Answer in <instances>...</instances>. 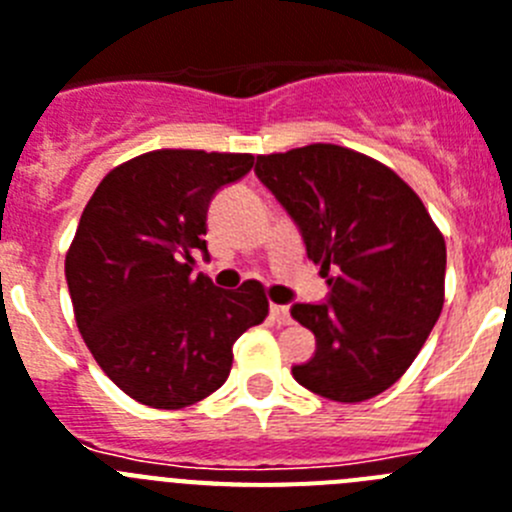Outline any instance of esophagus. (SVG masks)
<instances>
[{
  "label": "esophagus",
  "mask_w": 512,
  "mask_h": 512,
  "mask_svg": "<svg viewBox=\"0 0 512 512\" xmlns=\"http://www.w3.org/2000/svg\"><path fill=\"white\" fill-rule=\"evenodd\" d=\"M270 319L278 324H291V309L281 304H273L270 306Z\"/></svg>",
  "instance_id": "esophagus-1"
}]
</instances>
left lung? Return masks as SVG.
Wrapping results in <instances>:
<instances>
[{
    "label": "left lung",
    "mask_w": 512,
    "mask_h": 512,
    "mask_svg": "<svg viewBox=\"0 0 512 512\" xmlns=\"http://www.w3.org/2000/svg\"><path fill=\"white\" fill-rule=\"evenodd\" d=\"M255 172L322 265L330 296L293 304L317 337L293 379L332 402H366L402 379L443 309L446 242L415 190L335 144L262 154Z\"/></svg>",
    "instance_id": "8db88e82"
}]
</instances>
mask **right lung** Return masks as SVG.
Here are the masks:
<instances>
[{"mask_svg":"<svg viewBox=\"0 0 512 512\" xmlns=\"http://www.w3.org/2000/svg\"><path fill=\"white\" fill-rule=\"evenodd\" d=\"M252 167V154L157 149L110 170L84 206L66 252L77 327L105 376L146 407L213 394L231 345L268 317L257 281L221 291L193 275L211 198Z\"/></svg>","mask_w":512,"mask_h":512,"instance_id":"obj_1","label":"right lung"}]
</instances>
